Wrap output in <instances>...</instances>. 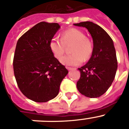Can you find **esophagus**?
Listing matches in <instances>:
<instances>
[{
	"instance_id": "esophagus-1",
	"label": "esophagus",
	"mask_w": 129,
	"mask_h": 129,
	"mask_svg": "<svg viewBox=\"0 0 129 129\" xmlns=\"http://www.w3.org/2000/svg\"><path fill=\"white\" fill-rule=\"evenodd\" d=\"M66 68H67L69 71H72L74 69V68H73V67H67Z\"/></svg>"
}]
</instances>
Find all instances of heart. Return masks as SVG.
Wrapping results in <instances>:
<instances>
[{"label": "heart", "instance_id": "1", "mask_svg": "<svg viewBox=\"0 0 129 129\" xmlns=\"http://www.w3.org/2000/svg\"><path fill=\"white\" fill-rule=\"evenodd\" d=\"M72 44L70 52L72 53L61 59L63 64L74 66L82 63L83 60H88L92 56L93 46L92 41L86 37L84 32L76 28H70L62 33L61 39L53 37L50 43V48L55 57L60 59L66 47Z\"/></svg>", "mask_w": 129, "mask_h": 129}]
</instances>
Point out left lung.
I'll use <instances>...</instances> for the list:
<instances>
[{
    "instance_id": "8db88e82",
    "label": "left lung",
    "mask_w": 129,
    "mask_h": 129,
    "mask_svg": "<svg viewBox=\"0 0 129 129\" xmlns=\"http://www.w3.org/2000/svg\"><path fill=\"white\" fill-rule=\"evenodd\" d=\"M74 25L87 28L93 42L92 56L86 65L78 69L81 74L77 88L86 97H99L110 87L116 75L118 62L113 41L103 28L91 21Z\"/></svg>"
}]
</instances>
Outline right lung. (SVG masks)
Returning <instances> with one entry per match:
<instances>
[{"label":"right lung","mask_w":129,"mask_h":129,"mask_svg":"<svg viewBox=\"0 0 129 129\" xmlns=\"http://www.w3.org/2000/svg\"><path fill=\"white\" fill-rule=\"evenodd\" d=\"M60 25L42 21L19 38L13 58L18 88L27 98L45 103L58 95L68 71L54 56L50 43Z\"/></svg>","instance_id":"obj_1"}]
</instances>
